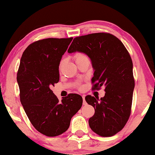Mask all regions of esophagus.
I'll return each mask as SVG.
<instances>
[{
    "instance_id": "esophagus-1",
    "label": "esophagus",
    "mask_w": 155,
    "mask_h": 155,
    "mask_svg": "<svg viewBox=\"0 0 155 155\" xmlns=\"http://www.w3.org/2000/svg\"><path fill=\"white\" fill-rule=\"evenodd\" d=\"M83 105H85V104H87V103H86V101H85V96H83Z\"/></svg>"
}]
</instances>
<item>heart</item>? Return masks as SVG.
<instances>
[{"mask_svg": "<svg viewBox=\"0 0 155 155\" xmlns=\"http://www.w3.org/2000/svg\"><path fill=\"white\" fill-rule=\"evenodd\" d=\"M85 58H87L86 55H85V54H83V53H81V52L77 53V54H74V61H75L76 63H78V62H80V61L83 60ZM64 60L61 61L60 64V69L62 68L63 64H64Z\"/></svg>", "mask_w": 155, "mask_h": 155, "instance_id": "heart-1", "label": "heart"}]
</instances>
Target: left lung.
<instances>
[{"label":"left lung","mask_w":155,"mask_h":155,"mask_svg":"<svg viewBox=\"0 0 155 155\" xmlns=\"http://www.w3.org/2000/svg\"><path fill=\"white\" fill-rule=\"evenodd\" d=\"M68 51L87 54L94 70L93 90L105 87V96L101 99L85 97L95 108L88 121L90 127L101 137L114 136L124 127L131 114L134 79L130 54L117 37L108 33L75 37Z\"/></svg>","instance_id":"8db88e82"}]
</instances>
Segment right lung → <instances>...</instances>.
Segmentation results:
<instances>
[{
  "label": "right lung",
  "mask_w": 155,
  "mask_h": 155,
  "mask_svg": "<svg viewBox=\"0 0 155 155\" xmlns=\"http://www.w3.org/2000/svg\"><path fill=\"white\" fill-rule=\"evenodd\" d=\"M72 40L48 38L31 44L23 53L17 72L25 112L34 127L47 137L65 132L83 104V98L75 93L59 101L50 88L60 81L61 59Z\"/></svg>",
  "instance_id": "right-lung-1"
}]
</instances>
